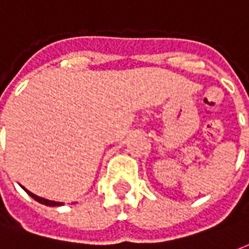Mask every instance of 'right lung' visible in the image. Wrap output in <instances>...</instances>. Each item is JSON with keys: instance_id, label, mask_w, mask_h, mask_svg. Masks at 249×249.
Masks as SVG:
<instances>
[{"instance_id": "right-lung-1", "label": "right lung", "mask_w": 249, "mask_h": 249, "mask_svg": "<svg viewBox=\"0 0 249 249\" xmlns=\"http://www.w3.org/2000/svg\"><path fill=\"white\" fill-rule=\"evenodd\" d=\"M21 188H22L25 192L29 195L30 197H33L36 201L44 204V205H48V207H61V205H64V203H60V201H53V200H48V198L40 197V196H37V195H35V193H32L30 191H28V189H26L25 187H22V185H21Z\"/></svg>"}]
</instances>
